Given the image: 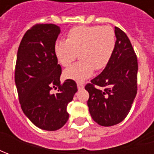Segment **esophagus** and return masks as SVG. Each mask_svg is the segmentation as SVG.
Instances as JSON below:
<instances>
[{
	"mask_svg": "<svg viewBox=\"0 0 154 154\" xmlns=\"http://www.w3.org/2000/svg\"><path fill=\"white\" fill-rule=\"evenodd\" d=\"M77 87H78V90H82L84 88V85L81 84V83H78L77 84Z\"/></svg>",
	"mask_w": 154,
	"mask_h": 154,
	"instance_id": "obj_1",
	"label": "esophagus"
}]
</instances>
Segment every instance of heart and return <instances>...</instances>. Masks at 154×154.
Listing matches in <instances>:
<instances>
[{
    "label": "heart",
    "instance_id": "heart-1",
    "mask_svg": "<svg viewBox=\"0 0 154 154\" xmlns=\"http://www.w3.org/2000/svg\"><path fill=\"white\" fill-rule=\"evenodd\" d=\"M116 45L114 30L109 26H80L72 28L65 41H57L55 56L63 67H68L79 57L80 62L63 72L68 79L83 82L92 76L94 70H103L112 59Z\"/></svg>",
    "mask_w": 154,
    "mask_h": 154
}]
</instances>
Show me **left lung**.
Here are the masks:
<instances>
[{"label":"left lung","instance_id":"1","mask_svg":"<svg viewBox=\"0 0 154 154\" xmlns=\"http://www.w3.org/2000/svg\"><path fill=\"white\" fill-rule=\"evenodd\" d=\"M116 45L108 66L86 90L89 92L87 105L92 119L104 127L116 125L127 116L137 93L138 62L127 35L115 27ZM97 86L103 87V90Z\"/></svg>","mask_w":154,"mask_h":154}]
</instances>
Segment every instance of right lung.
Wrapping results in <instances>:
<instances>
[{
  "instance_id": "1",
  "label": "right lung",
  "mask_w": 154,
  "mask_h": 154,
  "mask_svg": "<svg viewBox=\"0 0 154 154\" xmlns=\"http://www.w3.org/2000/svg\"><path fill=\"white\" fill-rule=\"evenodd\" d=\"M60 27L38 24L28 30L17 53L15 85L21 109L35 126L48 131L61 128L68 120L67 107L78 91L74 80L61 85L62 68L54 47ZM58 86V92L50 90Z\"/></svg>"
}]
</instances>
